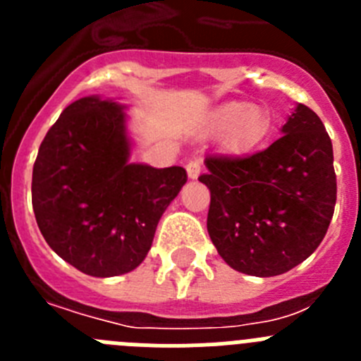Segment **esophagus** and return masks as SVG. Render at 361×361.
<instances>
[{"instance_id":"esophagus-1","label":"esophagus","mask_w":361,"mask_h":361,"mask_svg":"<svg viewBox=\"0 0 361 361\" xmlns=\"http://www.w3.org/2000/svg\"><path fill=\"white\" fill-rule=\"evenodd\" d=\"M186 171H188V177L190 178H197L200 175V171H202V164H200V161H190L186 164Z\"/></svg>"}]
</instances>
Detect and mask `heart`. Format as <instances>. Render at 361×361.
I'll return each instance as SVG.
<instances>
[{
  "label": "heart",
  "instance_id": "b5f03b06",
  "mask_svg": "<svg viewBox=\"0 0 361 361\" xmlns=\"http://www.w3.org/2000/svg\"><path fill=\"white\" fill-rule=\"evenodd\" d=\"M215 124L222 130L235 128V142L238 146H251L267 132V117L262 110L250 103H231L220 108Z\"/></svg>",
  "mask_w": 361,
  "mask_h": 361
}]
</instances>
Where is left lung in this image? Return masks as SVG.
I'll return each mask as SVG.
<instances>
[{
    "instance_id": "obj_1",
    "label": "left lung",
    "mask_w": 361,
    "mask_h": 361,
    "mask_svg": "<svg viewBox=\"0 0 361 361\" xmlns=\"http://www.w3.org/2000/svg\"><path fill=\"white\" fill-rule=\"evenodd\" d=\"M266 149L208 155L199 177L209 188L208 233L233 269L276 276L324 240L336 204L333 145L320 117L298 104Z\"/></svg>"
}]
</instances>
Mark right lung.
Listing matches in <instances>:
<instances>
[{"label": "right lung", "mask_w": 361, "mask_h": 361, "mask_svg": "<svg viewBox=\"0 0 361 361\" xmlns=\"http://www.w3.org/2000/svg\"><path fill=\"white\" fill-rule=\"evenodd\" d=\"M123 106L82 97L47 132L32 171V208L47 244L90 276H117L148 255L162 213L186 184L180 166L128 162Z\"/></svg>", "instance_id": "obj_1"}]
</instances>
